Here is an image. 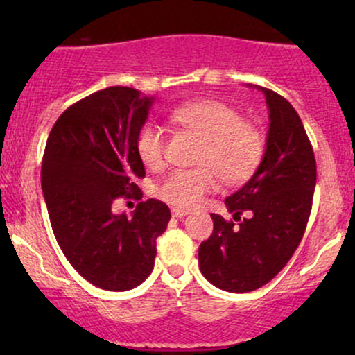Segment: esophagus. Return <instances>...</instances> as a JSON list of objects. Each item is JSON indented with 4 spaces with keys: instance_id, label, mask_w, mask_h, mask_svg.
I'll return each instance as SVG.
<instances>
[{
    "instance_id": "esophagus-1",
    "label": "esophagus",
    "mask_w": 355,
    "mask_h": 355,
    "mask_svg": "<svg viewBox=\"0 0 355 355\" xmlns=\"http://www.w3.org/2000/svg\"><path fill=\"white\" fill-rule=\"evenodd\" d=\"M172 215L177 218H182V217H185V215H189V210L177 209V207H175V209H172Z\"/></svg>"
}]
</instances>
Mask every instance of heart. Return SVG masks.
I'll return each mask as SVG.
<instances>
[{"mask_svg":"<svg viewBox=\"0 0 355 355\" xmlns=\"http://www.w3.org/2000/svg\"><path fill=\"white\" fill-rule=\"evenodd\" d=\"M170 121L202 138L191 170H173L158 187L165 202L191 209L217 190V175L225 185H240L255 172L266 141L260 128L243 120L230 105L218 100L187 101L170 112ZM137 152L148 168L165 160V137L155 125H146L137 138Z\"/></svg>","mask_w":355,"mask_h":355,"instance_id":"b5f03b06","label":"heart"}]
</instances>
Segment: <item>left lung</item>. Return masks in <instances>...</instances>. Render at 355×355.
Returning <instances> with one entry per match:
<instances>
[{
	"label": "left lung",
	"instance_id": "8db88e82",
	"mask_svg": "<svg viewBox=\"0 0 355 355\" xmlns=\"http://www.w3.org/2000/svg\"><path fill=\"white\" fill-rule=\"evenodd\" d=\"M257 88L270 120L266 153L250 180L225 198L234 220L211 214L214 232L198 248L203 277L237 294L260 288L287 266L304 237L317 180L311 140L294 107L279 93Z\"/></svg>",
	"mask_w": 355,
	"mask_h": 355
}]
</instances>
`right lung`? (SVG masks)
<instances>
[{"instance_id":"right-lung-1","label":"right lung","mask_w":355,"mask_h":355,"mask_svg":"<svg viewBox=\"0 0 355 355\" xmlns=\"http://www.w3.org/2000/svg\"><path fill=\"white\" fill-rule=\"evenodd\" d=\"M152 103L135 88L100 89L61 113L44 146L42 189L56 242L105 291H130L152 274L168 225L170 209L155 198L138 203L132 218L112 211L118 197L141 198L137 138Z\"/></svg>"}]
</instances>
